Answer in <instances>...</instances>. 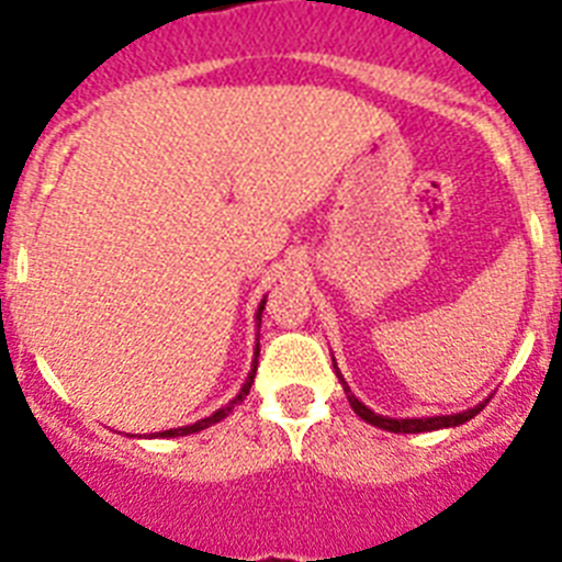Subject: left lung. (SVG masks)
I'll use <instances>...</instances> for the list:
<instances>
[{"instance_id": "left-lung-1", "label": "left lung", "mask_w": 562, "mask_h": 562, "mask_svg": "<svg viewBox=\"0 0 562 562\" xmlns=\"http://www.w3.org/2000/svg\"><path fill=\"white\" fill-rule=\"evenodd\" d=\"M331 366H335L337 376H340V385L342 391H346V396H349V405L355 408V414L360 416V419H366L369 425H374V428L380 430H391V434H428V430H441V428H456V425H464V422L473 419L475 414H479L481 408H484L486 402H479L475 408H467L461 411V414H445V416H408V419H396V416H382V414H374V411L369 408V405H362L360 400H357L355 394H351V389L346 385V380H342L340 369H337L335 357H331Z\"/></svg>"}]
</instances>
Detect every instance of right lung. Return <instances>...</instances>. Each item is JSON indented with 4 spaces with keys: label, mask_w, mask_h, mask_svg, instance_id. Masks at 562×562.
I'll return each mask as SVG.
<instances>
[{
    "label": "right lung",
    "mask_w": 562,
    "mask_h": 562,
    "mask_svg": "<svg viewBox=\"0 0 562 562\" xmlns=\"http://www.w3.org/2000/svg\"><path fill=\"white\" fill-rule=\"evenodd\" d=\"M265 304H267V297H261V304H258V312H256V321H258V329H261V312H265ZM258 342H256V351H252V369H250V374H247V380H245V385H241V389H238V394L233 396L231 402H227L225 408H220V411H213L211 416H205V419H200V422H193V425H186V428H171V430H160V434H148V439H154V436H162V439H168V436H188V434H200V430H205V428H211V425H216V422H222L225 419L227 414H233V408H236L238 402H245V396L250 394V385H252V380H256V366H258Z\"/></svg>",
    "instance_id": "right-lung-1"
}]
</instances>
